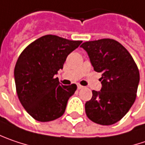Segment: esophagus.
<instances>
[{
  "label": "esophagus",
  "instance_id": "34e87169",
  "mask_svg": "<svg viewBox=\"0 0 145 145\" xmlns=\"http://www.w3.org/2000/svg\"><path fill=\"white\" fill-rule=\"evenodd\" d=\"M77 88H78V89H83L84 87H83L82 85H80V84H77Z\"/></svg>",
  "mask_w": 145,
  "mask_h": 145
}]
</instances>
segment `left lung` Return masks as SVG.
<instances>
[{"mask_svg":"<svg viewBox=\"0 0 145 145\" xmlns=\"http://www.w3.org/2000/svg\"><path fill=\"white\" fill-rule=\"evenodd\" d=\"M80 47L87 52L93 70L102 74V89L92 91V98L85 103L86 115L97 124H115L135 101L138 67L129 52L113 39L85 42Z\"/></svg>","mask_w":145,"mask_h":145,"instance_id":"8db88e82","label":"left lung"}]
</instances>
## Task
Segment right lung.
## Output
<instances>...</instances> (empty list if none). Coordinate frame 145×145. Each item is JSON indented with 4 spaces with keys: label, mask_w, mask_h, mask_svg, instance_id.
I'll use <instances>...</instances> for the list:
<instances>
[{
    "label": "right lung",
    "mask_w": 145,
    "mask_h": 145,
    "mask_svg": "<svg viewBox=\"0 0 145 145\" xmlns=\"http://www.w3.org/2000/svg\"><path fill=\"white\" fill-rule=\"evenodd\" d=\"M81 42L45 35L30 43L19 56L14 72L17 95L35 120L51 121L64 114L77 86L62 85L55 75Z\"/></svg>",
    "instance_id": "add662e5"
}]
</instances>
